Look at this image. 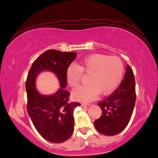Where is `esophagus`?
<instances>
[{
    "label": "esophagus",
    "mask_w": 158,
    "mask_h": 158,
    "mask_svg": "<svg viewBox=\"0 0 158 158\" xmlns=\"http://www.w3.org/2000/svg\"><path fill=\"white\" fill-rule=\"evenodd\" d=\"M89 106H90L89 104H84V103H83L82 105H81L82 107H88Z\"/></svg>",
    "instance_id": "34e87169"
}]
</instances>
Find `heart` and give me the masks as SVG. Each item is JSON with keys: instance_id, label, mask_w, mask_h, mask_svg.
Returning <instances> with one entry per match:
<instances>
[{"instance_id": "1", "label": "heart", "mask_w": 158, "mask_h": 158, "mask_svg": "<svg viewBox=\"0 0 158 158\" xmlns=\"http://www.w3.org/2000/svg\"><path fill=\"white\" fill-rule=\"evenodd\" d=\"M123 64L117 56L92 54L79 64H72L66 71V80L72 88H76L81 81L83 73L89 75L88 85L81 86L73 92L74 99L89 102L102 95L112 93L119 85L123 75Z\"/></svg>"}]
</instances>
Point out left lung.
Instances as JSON below:
<instances>
[{"label":"left lung","mask_w":158,"mask_h":158,"mask_svg":"<svg viewBox=\"0 0 158 158\" xmlns=\"http://www.w3.org/2000/svg\"><path fill=\"white\" fill-rule=\"evenodd\" d=\"M135 101V76L132 69L127 65L126 75L119 88L98 103L102 115L94 122L97 131L106 136H114L122 132L130 122Z\"/></svg>","instance_id":"left-lung-1"}]
</instances>
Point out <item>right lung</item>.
Listing matches in <instances>:
<instances>
[{"instance_id":"add662e5","label":"right lung","mask_w":158,"mask_h":158,"mask_svg":"<svg viewBox=\"0 0 158 158\" xmlns=\"http://www.w3.org/2000/svg\"><path fill=\"white\" fill-rule=\"evenodd\" d=\"M76 58L75 52L48 50L32 63L26 81L28 115L43 138L53 143L66 141L74 130L73 112L80 103L70 102V92L64 88L66 69ZM44 70L53 72L59 80L60 88L50 96L41 95L35 88L36 77Z\"/></svg>"}]
</instances>
